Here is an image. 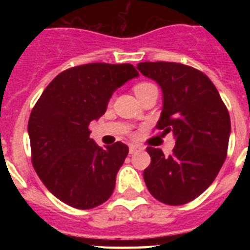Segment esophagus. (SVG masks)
Returning a JSON list of instances; mask_svg holds the SVG:
<instances>
[{
  "label": "esophagus",
  "instance_id": "1",
  "mask_svg": "<svg viewBox=\"0 0 250 250\" xmlns=\"http://www.w3.org/2000/svg\"><path fill=\"white\" fill-rule=\"evenodd\" d=\"M139 149H140V147H139L138 146V145H130V146H129V152H130V154H135V152L136 151H138V150Z\"/></svg>",
  "mask_w": 250,
  "mask_h": 250
}]
</instances>
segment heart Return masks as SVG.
<instances>
[{
    "label": "heart",
    "instance_id": "1",
    "mask_svg": "<svg viewBox=\"0 0 250 250\" xmlns=\"http://www.w3.org/2000/svg\"><path fill=\"white\" fill-rule=\"evenodd\" d=\"M151 87H155L151 83H147V81H141V83H138L135 86H134V92L136 94V96H140L144 92H146L147 90L151 89Z\"/></svg>",
    "mask_w": 250,
    "mask_h": 250
}]
</instances>
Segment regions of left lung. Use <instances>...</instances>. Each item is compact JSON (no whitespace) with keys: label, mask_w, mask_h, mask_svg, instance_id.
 I'll list each match as a JSON object with an SVG mask.
<instances>
[{"label":"left lung","mask_w":250,"mask_h":250,"mask_svg":"<svg viewBox=\"0 0 250 250\" xmlns=\"http://www.w3.org/2000/svg\"><path fill=\"white\" fill-rule=\"evenodd\" d=\"M138 70L160 85L163 111L156 129L173 132L175 146L165 156L149 146L151 163L144 180L159 202L183 205L204 193L224 164L230 118L219 92L204 72L178 62H140Z\"/></svg>","instance_id":"8db88e82"}]
</instances>
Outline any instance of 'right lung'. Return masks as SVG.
<instances>
[{"mask_svg": "<svg viewBox=\"0 0 250 250\" xmlns=\"http://www.w3.org/2000/svg\"><path fill=\"white\" fill-rule=\"evenodd\" d=\"M130 63H86L51 81L28 120L31 160L57 199L91 209L111 196L129 147L118 141L105 149L90 139L89 125L106 111L112 92L136 77Z\"/></svg>", "mask_w": 250, "mask_h": 250, "instance_id": "right-lung-1", "label": "right lung"}]
</instances>
